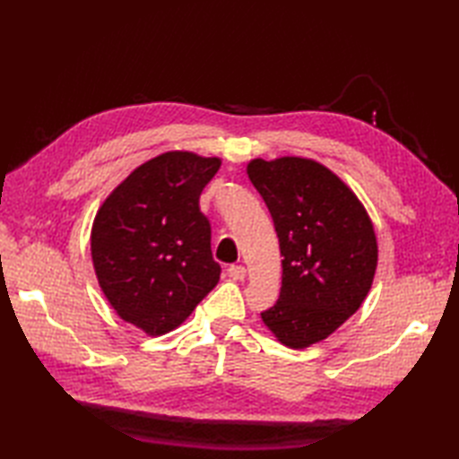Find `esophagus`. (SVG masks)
<instances>
[{
	"label": "esophagus",
	"mask_w": 459,
	"mask_h": 459,
	"mask_svg": "<svg viewBox=\"0 0 459 459\" xmlns=\"http://www.w3.org/2000/svg\"><path fill=\"white\" fill-rule=\"evenodd\" d=\"M227 272H229V276L232 280H245L247 278V268L240 266V264H230Z\"/></svg>",
	"instance_id": "1"
}]
</instances>
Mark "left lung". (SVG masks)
<instances>
[{
	"instance_id": "8db88e82",
	"label": "left lung",
	"mask_w": 459,
	"mask_h": 459,
	"mask_svg": "<svg viewBox=\"0 0 459 459\" xmlns=\"http://www.w3.org/2000/svg\"><path fill=\"white\" fill-rule=\"evenodd\" d=\"M247 171L284 256L280 298L262 321L284 345L309 347L367 298L378 256L373 222L355 193L317 161L252 160Z\"/></svg>"
}]
</instances>
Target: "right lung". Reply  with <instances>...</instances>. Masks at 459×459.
Listing matches in <instances>:
<instances>
[{
	"mask_svg": "<svg viewBox=\"0 0 459 459\" xmlns=\"http://www.w3.org/2000/svg\"><path fill=\"white\" fill-rule=\"evenodd\" d=\"M219 158L168 152L134 169L96 214L91 250L99 284L118 316L161 335L217 286L211 222L199 197Z\"/></svg>",
	"mask_w": 459,
	"mask_h": 459,
	"instance_id": "add662e5",
	"label": "right lung"
}]
</instances>
